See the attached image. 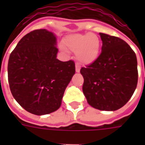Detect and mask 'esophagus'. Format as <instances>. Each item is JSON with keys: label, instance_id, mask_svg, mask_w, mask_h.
Instances as JSON below:
<instances>
[{"label": "esophagus", "instance_id": "obj_1", "mask_svg": "<svg viewBox=\"0 0 145 145\" xmlns=\"http://www.w3.org/2000/svg\"><path fill=\"white\" fill-rule=\"evenodd\" d=\"M80 69H81V67L79 65L78 63H76L75 64V71L77 73L80 72Z\"/></svg>", "mask_w": 145, "mask_h": 145}]
</instances>
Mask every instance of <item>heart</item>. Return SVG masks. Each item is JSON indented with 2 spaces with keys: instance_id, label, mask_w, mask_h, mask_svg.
Here are the masks:
<instances>
[{
  "instance_id": "1",
  "label": "heart",
  "mask_w": 145,
  "mask_h": 145,
  "mask_svg": "<svg viewBox=\"0 0 145 145\" xmlns=\"http://www.w3.org/2000/svg\"><path fill=\"white\" fill-rule=\"evenodd\" d=\"M63 44L68 50L76 53L77 59L85 65L94 63L100 54V39L95 34H71L63 39Z\"/></svg>"
}]
</instances>
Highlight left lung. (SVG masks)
<instances>
[{"label":"left lung","instance_id":"1","mask_svg":"<svg viewBox=\"0 0 145 145\" xmlns=\"http://www.w3.org/2000/svg\"><path fill=\"white\" fill-rule=\"evenodd\" d=\"M102 52L94 63L82 67V87L95 109L115 111L130 100L137 84V61L131 46L121 39L99 33Z\"/></svg>","mask_w":145,"mask_h":145}]
</instances>
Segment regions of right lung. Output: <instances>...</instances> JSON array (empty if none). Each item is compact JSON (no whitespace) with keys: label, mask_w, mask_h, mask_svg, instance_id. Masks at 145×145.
<instances>
[{"label":"right lung","mask_w":145,"mask_h":145,"mask_svg":"<svg viewBox=\"0 0 145 145\" xmlns=\"http://www.w3.org/2000/svg\"><path fill=\"white\" fill-rule=\"evenodd\" d=\"M57 37L47 29L34 30L18 42L8 64L11 94L26 111L38 116L55 112L75 74L72 60L57 59Z\"/></svg>","instance_id":"add662e5"}]
</instances>
